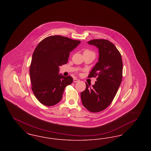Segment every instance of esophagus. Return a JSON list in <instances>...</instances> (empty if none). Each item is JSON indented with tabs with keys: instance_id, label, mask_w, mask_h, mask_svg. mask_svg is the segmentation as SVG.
<instances>
[{
	"instance_id": "34e87169",
	"label": "esophagus",
	"mask_w": 151,
	"mask_h": 151,
	"mask_svg": "<svg viewBox=\"0 0 151 151\" xmlns=\"http://www.w3.org/2000/svg\"><path fill=\"white\" fill-rule=\"evenodd\" d=\"M80 81V80H79V79H73V82L74 83H76V82H78V81Z\"/></svg>"
}]
</instances>
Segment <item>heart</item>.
Listing matches in <instances>:
<instances>
[{"label":"heart","instance_id":"obj_1","mask_svg":"<svg viewBox=\"0 0 151 151\" xmlns=\"http://www.w3.org/2000/svg\"><path fill=\"white\" fill-rule=\"evenodd\" d=\"M84 52H91V51H90L88 50H86Z\"/></svg>","mask_w":151,"mask_h":151}]
</instances>
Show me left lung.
<instances>
[{
	"mask_svg": "<svg viewBox=\"0 0 151 151\" xmlns=\"http://www.w3.org/2000/svg\"><path fill=\"white\" fill-rule=\"evenodd\" d=\"M88 43L99 49V62L88 77H97L92 86L86 84V89L81 93L83 106L92 113L108 108L113 100L122 79V57L115 45L109 41L95 39Z\"/></svg>",
	"mask_w": 151,
	"mask_h": 151,
	"instance_id": "left-lung-1",
	"label": "left lung"
}]
</instances>
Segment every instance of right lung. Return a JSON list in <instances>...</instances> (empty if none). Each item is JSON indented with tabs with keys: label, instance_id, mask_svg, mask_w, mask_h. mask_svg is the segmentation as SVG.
<instances>
[{
	"label": "right lung",
	"instance_id": "right-lung-1",
	"mask_svg": "<svg viewBox=\"0 0 151 151\" xmlns=\"http://www.w3.org/2000/svg\"><path fill=\"white\" fill-rule=\"evenodd\" d=\"M81 42L61 36L44 38L36 47L29 68L32 89L37 99L47 106L62 98L65 86L73 79L59 74V67L67 63L70 53Z\"/></svg>",
	"mask_w": 151,
	"mask_h": 151
}]
</instances>
